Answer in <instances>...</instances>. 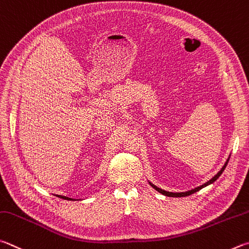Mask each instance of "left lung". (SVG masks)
I'll use <instances>...</instances> for the list:
<instances>
[{"label": "left lung", "instance_id": "obj_1", "mask_svg": "<svg viewBox=\"0 0 249 249\" xmlns=\"http://www.w3.org/2000/svg\"><path fill=\"white\" fill-rule=\"evenodd\" d=\"M230 157H231V155L229 156V158H228V160L225 161V163H224V165L222 166V168H221V170L218 172V173H216L213 178H210L209 180H208V182H206L205 184H202V185H200V186H198V187H195V188H193V189H191V191H186V192H179V193H175V192H168V191H164V189H162V188H160V187H158V186H156L155 184H152L151 182H149V184L151 185V186L156 189L157 192H159V193H161L162 195H164V196H168V197H185V196H189V195H192V194H194V193H196V192H198V191H200L201 188H203V187H206V186H208V185H210V184H212V183H214L216 179H218L219 178H220V175L223 173V171H224V169L227 168V165H228V162H229V160H230Z\"/></svg>", "mask_w": 249, "mask_h": 249}]
</instances>
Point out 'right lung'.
Returning <instances> with one entry per match:
<instances>
[{
    "label": "right lung",
    "instance_id": "obj_1",
    "mask_svg": "<svg viewBox=\"0 0 249 249\" xmlns=\"http://www.w3.org/2000/svg\"><path fill=\"white\" fill-rule=\"evenodd\" d=\"M58 198H62V199H65V200H75L74 198H71V197H66V196H63V195H55ZM79 200V199H78Z\"/></svg>",
    "mask_w": 249,
    "mask_h": 249
}]
</instances>
